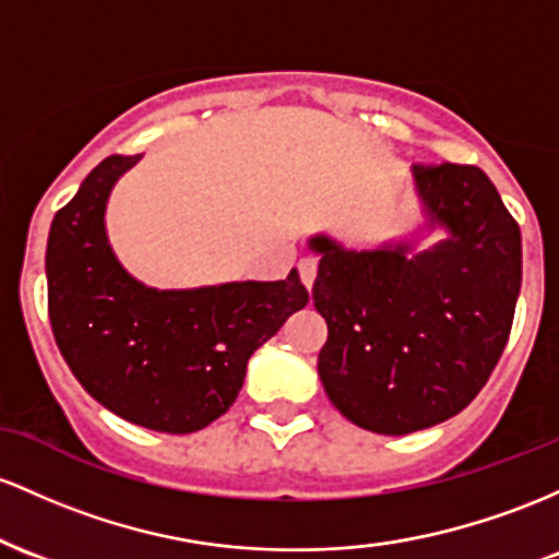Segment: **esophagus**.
<instances>
[{"label": "esophagus", "mask_w": 559, "mask_h": 559, "mask_svg": "<svg viewBox=\"0 0 559 559\" xmlns=\"http://www.w3.org/2000/svg\"><path fill=\"white\" fill-rule=\"evenodd\" d=\"M298 277L304 282L306 290H311L313 280H317V261L313 259H300L298 261Z\"/></svg>", "instance_id": "esophagus-1"}]
</instances>
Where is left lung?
Instances as JSON below:
<instances>
[{
  "label": "left lung",
  "mask_w": 559,
  "mask_h": 559,
  "mask_svg": "<svg viewBox=\"0 0 559 559\" xmlns=\"http://www.w3.org/2000/svg\"><path fill=\"white\" fill-rule=\"evenodd\" d=\"M428 250L313 235V309L328 322L319 380L343 417L382 436L460 415L491 378L523 280L520 227L478 166H412Z\"/></svg>",
  "instance_id": "1"
}]
</instances>
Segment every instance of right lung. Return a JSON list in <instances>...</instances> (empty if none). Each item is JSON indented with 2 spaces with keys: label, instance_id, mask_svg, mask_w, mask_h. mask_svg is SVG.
I'll return each mask as SVG.
<instances>
[{
  "label": "right lung",
  "instance_id": "obj_1",
  "mask_svg": "<svg viewBox=\"0 0 559 559\" xmlns=\"http://www.w3.org/2000/svg\"><path fill=\"white\" fill-rule=\"evenodd\" d=\"M142 155H110L55 213L47 240L49 322L62 359L112 415L142 428L203 430L235 404L255 348L309 304L293 269L277 282L158 290L112 253L105 209Z\"/></svg>",
  "mask_w": 559,
  "mask_h": 559
}]
</instances>
